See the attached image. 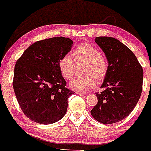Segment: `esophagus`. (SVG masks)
Segmentation results:
<instances>
[{"mask_svg": "<svg viewBox=\"0 0 151 151\" xmlns=\"http://www.w3.org/2000/svg\"><path fill=\"white\" fill-rule=\"evenodd\" d=\"M77 95H81V96H82V95H83V96H84V95H85V93H83V92H79V91H78V92H77Z\"/></svg>", "mask_w": 151, "mask_h": 151, "instance_id": "esophagus-1", "label": "esophagus"}]
</instances>
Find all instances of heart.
<instances>
[{
    "mask_svg": "<svg viewBox=\"0 0 151 151\" xmlns=\"http://www.w3.org/2000/svg\"><path fill=\"white\" fill-rule=\"evenodd\" d=\"M71 56L76 60H85L83 67L84 74L78 76L70 81V88L77 91H85L94 88L105 78L108 70L107 60L104 56L99 53L95 46L88 43L78 45L72 51ZM69 54L64 55L59 60L60 72L64 78L70 79L73 75V61Z\"/></svg>",
    "mask_w": 151,
    "mask_h": 151,
    "instance_id": "obj_1",
    "label": "heart"
}]
</instances>
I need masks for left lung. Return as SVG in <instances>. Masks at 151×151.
I'll list each match as a JSON object with an SVG mask.
<instances>
[{"mask_svg": "<svg viewBox=\"0 0 151 151\" xmlns=\"http://www.w3.org/2000/svg\"><path fill=\"white\" fill-rule=\"evenodd\" d=\"M108 60V70L98 103L91 116L103 124L119 122L132 112L139 101L143 71L137 58L126 45L115 38L99 36L95 40Z\"/></svg>", "mask_w": 151, "mask_h": 151, "instance_id": "8db88e82", "label": "left lung"}]
</instances>
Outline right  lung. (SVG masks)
Returning a JSON list of instances; mask_svg holds the SVG:
<instances>
[{
	"instance_id": "add662e5",
	"label": "right lung",
	"mask_w": 151,
	"mask_h": 151,
	"mask_svg": "<svg viewBox=\"0 0 151 151\" xmlns=\"http://www.w3.org/2000/svg\"><path fill=\"white\" fill-rule=\"evenodd\" d=\"M69 38L38 41L24 50L16 62L13 88L25 116L40 124H52L63 118L67 100L73 92L60 72L59 60L70 51Z\"/></svg>"
}]
</instances>
